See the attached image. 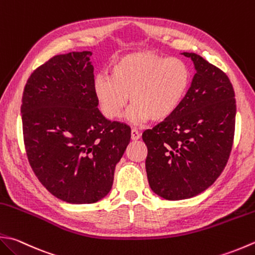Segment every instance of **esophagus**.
Returning a JSON list of instances; mask_svg holds the SVG:
<instances>
[{
	"instance_id": "esophagus-1",
	"label": "esophagus",
	"mask_w": 255,
	"mask_h": 255,
	"mask_svg": "<svg viewBox=\"0 0 255 255\" xmlns=\"http://www.w3.org/2000/svg\"><path fill=\"white\" fill-rule=\"evenodd\" d=\"M139 138H140V132L138 131V129H136V128L131 129V139H132V140H138Z\"/></svg>"
}]
</instances>
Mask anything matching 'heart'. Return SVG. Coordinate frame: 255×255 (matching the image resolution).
I'll list each match as a JSON object with an SVG mask.
<instances>
[{
  "label": "heart",
  "instance_id": "1",
  "mask_svg": "<svg viewBox=\"0 0 255 255\" xmlns=\"http://www.w3.org/2000/svg\"><path fill=\"white\" fill-rule=\"evenodd\" d=\"M190 82V69L183 59L136 52L117 59L111 76L97 75L94 93L101 112L111 121L122 117L130 96L132 121L161 122L180 106Z\"/></svg>",
  "mask_w": 255,
  "mask_h": 255
}]
</instances>
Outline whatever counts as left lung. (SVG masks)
Returning <instances> with one entry per match:
<instances>
[{"instance_id": "8db88e82", "label": "left lung", "mask_w": 255, "mask_h": 255, "mask_svg": "<svg viewBox=\"0 0 255 255\" xmlns=\"http://www.w3.org/2000/svg\"><path fill=\"white\" fill-rule=\"evenodd\" d=\"M183 55L197 71L190 88L170 117L142 133L149 186L166 200L192 198L217 180L236 129V98L227 74L200 55Z\"/></svg>"}]
</instances>
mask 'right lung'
<instances>
[{
  "label": "right lung",
  "instance_id": "obj_1",
  "mask_svg": "<svg viewBox=\"0 0 255 255\" xmlns=\"http://www.w3.org/2000/svg\"><path fill=\"white\" fill-rule=\"evenodd\" d=\"M92 52L56 55L28 77L22 97L24 146L32 170L54 197L94 203L107 196L130 141L126 124L97 108Z\"/></svg>",
  "mask_w": 255,
  "mask_h": 255
}]
</instances>
